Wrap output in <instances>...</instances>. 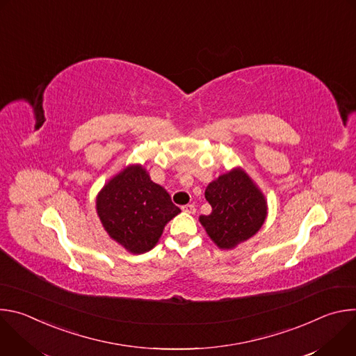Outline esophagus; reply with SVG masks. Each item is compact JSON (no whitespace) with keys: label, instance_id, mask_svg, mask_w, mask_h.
<instances>
[{"label":"esophagus","instance_id":"1","mask_svg":"<svg viewBox=\"0 0 356 356\" xmlns=\"http://www.w3.org/2000/svg\"><path fill=\"white\" fill-rule=\"evenodd\" d=\"M181 210L187 214H194L195 213V206L194 204H186V206L181 207Z\"/></svg>","mask_w":356,"mask_h":356}]
</instances>
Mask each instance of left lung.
Returning <instances> with one entry per match:
<instances>
[{
	"label": "left lung",
	"instance_id": "8db88e82",
	"mask_svg": "<svg viewBox=\"0 0 356 356\" xmlns=\"http://www.w3.org/2000/svg\"><path fill=\"white\" fill-rule=\"evenodd\" d=\"M206 200L213 211L200 216V222L221 249H232L255 235L268 216L264 193L239 168L211 181Z\"/></svg>",
	"mask_w": 356,
	"mask_h": 356
}]
</instances>
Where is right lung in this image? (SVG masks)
Segmentation results:
<instances>
[{"label": "right lung", "instance_id": "1", "mask_svg": "<svg viewBox=\"0 0 356 356\" xmlns=\"http://www.w3.org/2000/svg\"><path fill=\"white\" fill-rule=\"evenodd\" d=\"M97 214L107 234L131 253L154 248L165 225L180 213L169 193L140 165L114 176L97 195Z\"/></svg>", "mask_w": 356, "mask_h": 356}]
</instances>
